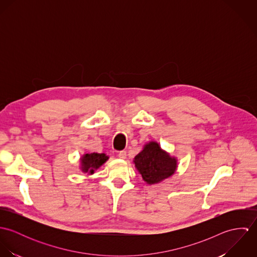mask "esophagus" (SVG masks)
Instances as JSON below:
<instances>
[{
	"instance_id": "esophagus-1",
	"label": "esophagus",
	"mask_w": 257,
	"mask_h": 257,
	"mask_svg": "<svg viewBox=\"0 0 257 257\" xmlns=\"http://www.w3.org/2000/svg\"><path fill=\"white\" fill-rule=\"evenodd\" d=\"M118 157H119L120 159H125V157H126V151H125V150L119 151V152H118Z\"/></svg>"
}]
</instances>
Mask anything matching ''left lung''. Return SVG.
Segmentation results:
<instances>
[{"mask_svg": "<svg viewBox=\"0 0 257 257\" xmlns=\"http://www.w3.org/2000/svg\"><path fill=\"white\" fill-rule=\"evenodd\" d=\"M134 162L143 179L149 185L169 178L177 169V159L162 150L155 142L147 144L135 157Z\"/></svg>", "mask_w": 257, "mask_h": 257, "instance_id": "8db88e82", "label": "left lung"}]
</instances>
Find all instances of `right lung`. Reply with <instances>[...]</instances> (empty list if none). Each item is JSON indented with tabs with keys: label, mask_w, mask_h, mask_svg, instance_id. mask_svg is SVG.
<instances>
[{
	"label": "right lung",
	"mask_w": 257,
	"mask_h": 257,
	"mask_svg": "<svg viewBox=\"0 0 257 257\" xmlns=\"http://www.w3.org/2000/svg\"><path fill=\"white\" fill-rule=\"evenodd\" d=\"M108 159L109 157L105 153H86L81 157V170L84 173L93 174Z\"/></svg>",
	"instance_id": "right-lung-1"
}]
</instances>
